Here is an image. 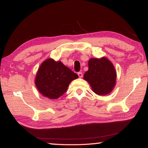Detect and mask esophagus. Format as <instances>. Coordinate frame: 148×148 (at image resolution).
<instances>
[{
  "label": "esophagus",
  "instance_id": "obj_1",
  "mask_svg": "<svg viewBox=\"0 0 148 148\" xmlns=\"http://www.w3.org/2000/svg\"><path fill=\"white\" fill-rule=\"evenodd\" d=\"M77 75H78L79 77H83V74H82V72H79L78 73H77Z\"/></svg>",
  "mask_w": 148,
  "mask_h": 148
}]
</instances>
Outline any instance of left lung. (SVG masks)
Segmentation results:
<instances>
[{"instance_id":"8db88e82","label":"left lung","mask_w":148,"mask_h":148,"mask_svg":"<svg viewBox=\"0 0 148 148\" xmlns=\"http://www.w3.org/2000/svg\"><path fill=\"white\" fill-rule=\"evenodd\" d=\"M88 66L84 79L91 85L92 91L99 95L112 92L116 81V72L113 64L106 57H102L90 59Z\"/></svg>"}]
</instances>
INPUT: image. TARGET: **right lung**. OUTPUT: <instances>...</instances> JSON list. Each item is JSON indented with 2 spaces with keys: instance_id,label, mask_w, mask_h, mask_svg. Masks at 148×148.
Segmentation results:
<instances>
[{
  "instance_id": "obj_1",
  "label": "right lung",
  "mask_w": 148,
  "mask_h": 148,
  "mask_svg": "<svg viewBox=\"0 0 148 148\" xmlns=\"http://www.w3.org/2000/svg\"><path fill=\"white\" fill-rule=\"evenodd\" d=\"M78 76L61 61L47 59L37 72L35 84L38 91L50 99H57L66 91L71 82Z\"/></svg>"
}]
</instances>
